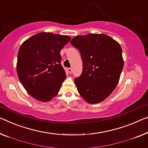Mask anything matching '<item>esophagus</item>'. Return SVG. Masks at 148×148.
Returning <instances> with one entry per match:
<instances>
[{
    "label": "esophagus",
    "mask_w": 148,
    "mask_h": 148,
    "mask_svg": "<svg viewBox=\"0 0 148 148\" xmlns=\"http://www.w3.org/2000/svg\"><path fill=\"white\" fill-rule=\"evenodd\" d=\"M68 72H69L70 74H71L72 72V69L71 68H68Z\"/></svg>",
    "instance_id": "34e87169"
}]
</instances>
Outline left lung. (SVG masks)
<instances>
[{
    "label": "left lung",
    "instance_id": "left-lung-1",
    "mask_svg": "<svg viewBox=\"0 0 148 148\" xmlns=\"http://www.w3.org/2000/svg\"><path fill=\"white\" fill-rule=\"evenodd\" d=\"M70 44L80 51L82 59V72L74 79L78 92L88 103L101 102L120 80L123 67L120 44L103 34L80 35Z\"/></svg>",
    "mask_w": 148,
    "mask_h": 148
}]
</instances>
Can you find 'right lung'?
I'll list each match as a JSON object with an SVG mask.
<instances>
[{"label": "right lung", "mask_w": 148, "mask_h": 148, "mask_svg": "<svg viewBox=\"0 0 148 148\" xmlns=\"http://www.w3.org/2000/svg\"><path fill=\"white\" fill-rule=\"evenodd\" d=\"M70 39L66 35L42 32L22 44L18 53V77L36 100L48 102L58 93L66 77L60 52Z\"/></svg>", "instance_id": "right-lung-1"}]
</instances>
